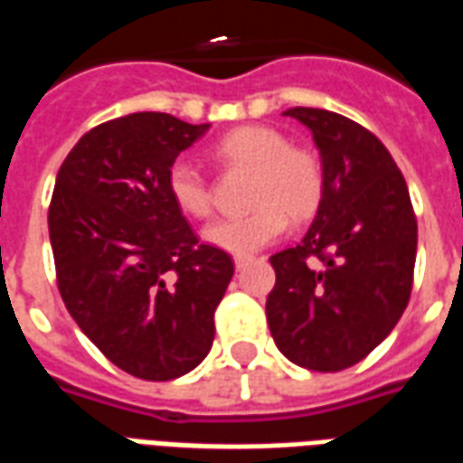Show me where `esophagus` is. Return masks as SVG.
<instances>
[{
	"mask_svg": "<svg viewBox=\"0 0 463 463\" xmlns=\"http://www.w3.org/2000/svg\"><path fill=\"white\" fill-rule=\"evenodd\" d=\"M245 265H248V258H241V255H238V258H235V270H242Z\"/></svg>",
	"mask_w": 463,
	"mask_h": 463,
	"instance_id": "34e87169",
	"label": "esophagus"
}]
</instances>
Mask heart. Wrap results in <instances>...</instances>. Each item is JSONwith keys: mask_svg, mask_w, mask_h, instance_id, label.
<instances>
[{"mask_svg": "<svg viewBox=\"0 0 463 463\" xmlns=\"http://www.w3.org/2000/svg\"><path fill=\"white\" fill-rule=\"evenodd\" d=\"M225 168L252 173L248 203L255 211L242 218H221L203 228V241L231 255H252L280 238L292 221H310L325 198V165L320 156L290 146L288 136L270 126H241L221 136L213 146ZM173 203L191 218L213 211L211 183L191 158H175L168 168Z\"/></svg>", "mask_w": 463, "mask_h": 463, "instance_id": "b5f03b06", "label": "heart"}]
</instances>
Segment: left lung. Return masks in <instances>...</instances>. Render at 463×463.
<instances>
[{"label": "left lung", "instance_id": "obj_1", "mask_svg": "<svg viewBox=\"0 0 463 463\" xmlns=\"http://www.w3.org/2000/svg\"><path fill=\"white\" fill-rule=\"evenodd\" d=\"M325 165V198L300 245L275 252L265 315L285 357L340 372L367 357L407 310L417 215L377 136L347 116L295 106Z\"/></svg>", "mask_w": 463, "mask_h": 463}]
</instances>
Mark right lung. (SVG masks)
I'll list each match as a JSON object with an SVG mask.
<instances>
[{
	"mask_svg": "<svg viewBox=\"0 0 463 463\" xmlns=\"http://www.w3.org/2000/svg\"><path fill=\"white\" fill-rule=\"evenodd\" d=\"M171 114H128L84 133L56 175L49 241L66 310L106 359L168 382L201 364L232 278L168 193V168L201 138Z\"/></svg>",
	"mask_w": 463,
	"mask_h": 463,
	"instance_id": "add662e5",
	"label": "right lung"
}]
</instances>
